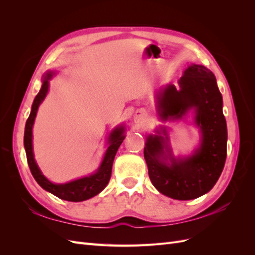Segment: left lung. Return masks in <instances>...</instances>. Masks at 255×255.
Segmentation results:
<instances>
[{"instance_id": "8db88e82", "label": "left lung", "mask_w": 255, "mask_h": 255, "mask_svg": "<svg viewBox=\"0 0 255 255\" xmlns=\"http://www.w3.org/2000/svg\"><path fill=\"white\" fill-rule=\"evenodd\" d=\"M179 84L180 90L169 85L157 94L158 113L165 120H174L195 109L202 143L192 156L177 161L171 157L169 165L164 157V149L168 150L164 137L150 135L143 155L150 180L159 192L175 200H191L206 194L218 181L227 158L228 130L222 97L211 70L192 64Z\"/></svg>"}]
</instances>
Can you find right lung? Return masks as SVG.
<instances>
[{"label":"right lung","instance_id":"obj_1","mask_svg":"<svg viewBox=\"0 0 255 255\" xmlns=\"http://www.w3.org/2000/svg\"><path fill=\"white\" fill-rule=\"evenodd\" d=\"M52 72H48L44 75L41 89L34 100L32 111H30L29 117L26 120L24 130V148L26 152L27 164L34 179L43 189L51 192V194L58 197L59 199L66 200V201L81 202L97 196L99 192H101L106 187V185L109 184L112 175V168L115 155L116 153H117L120 144L126 138V136L123 135V130H125V128H118L113 130V133L110 136L111 145L109 146V149H107L101 167L99 168L97 173L67 184L51 183L47 177H44V175L41 173L35 161L32 144V128L38 107H39L40 103L43 101L45 96H47V92L49 90V80L52 78Z\"/></svg>","mask_w":255,"mask_h":255}]
</instances>
